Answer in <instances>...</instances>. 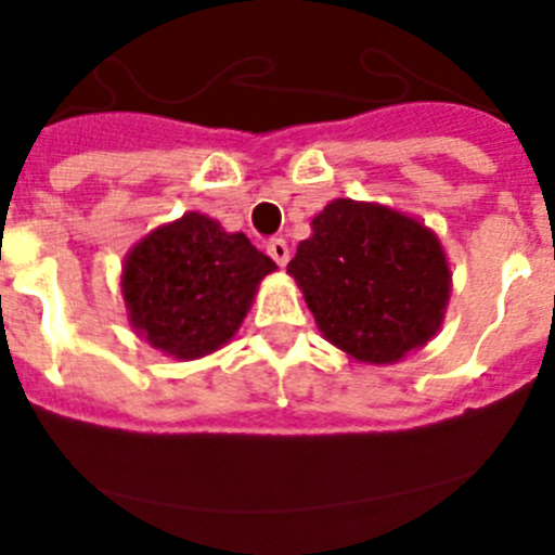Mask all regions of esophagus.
<instances>
[{
  "instance_id": "34e87169",
  "label": "esophagus",
  "mask_w": 555,
  "mask_h": 555,
  "mask_svg": "<svg viewBox=\"0 0 555 555\" xmlns=\"http://www.w3.org/2000/svg\"><path fill=\"white\" fill-rule=\"evenodd\" d=\"M267 253L274 258V263H281V267H286V263H288L286 238H272V242L267 244Z\"/></svg>"
}]
</instances>
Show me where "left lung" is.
<instances>
[{
  "instance_id": "obj_1",
  "label": "left lung",
  "mask_w": 555,
  "mask_h": 555,
  "mask_svg": "<svg viewBox=\"0 0 555 555\" xmlns=\"http://www.w3.org/2000/svg\"><path fill=\"white\" fill-rule=\"evenodd\" d=\"M319 330L360 363H396L443 322L451 274L435 233L393 208L333 201L288 261Z\"/></svg>"
}]
</instances>
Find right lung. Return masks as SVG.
Listing matches in <instances>:
<instances>
[{
	"instance_id": "right-lung-1",
	"label": "right lung",
	"mask_w": 555,
	"mask_h": 555,
	"mask_svg": "<svg viewBox=\"0 0 555 555\" xmlns=\"http://www.w3.org/2000/svg\"><path fill=\"white\" fill-rule=\"evenodd\" d=\"M274 261L244 233L184 215L142 238L124 267L129 319L156 349L195 360L220 349L242 324Z\"/></svg>"
}]
</instances>
